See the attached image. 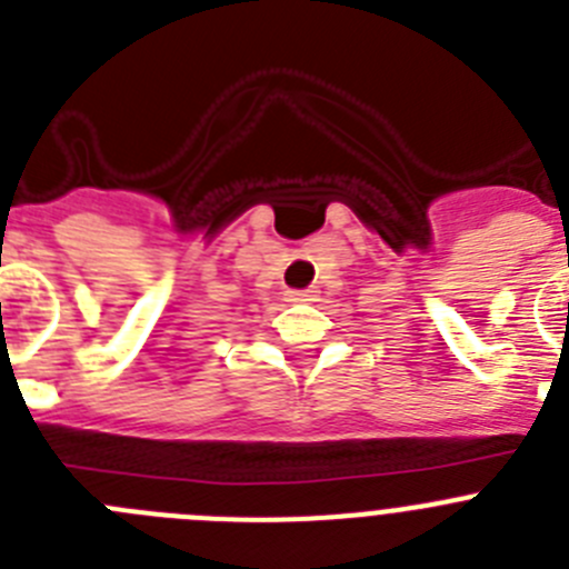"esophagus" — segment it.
<instances>
[{"label":"esophagus","instance_id":"34e87169","mask_svg":"<svg viewBox=\"0 0 569 569\" xmlns=\"http://www.w3.org/2000/svg\"><path fill=\"white\" fill-rule=\"evenodd\" d=\"M316 293H319V290H313V288H308V290H288V301H316Z\"/></svg>","mask_w":569,"mask_h":569}]
</instances>
